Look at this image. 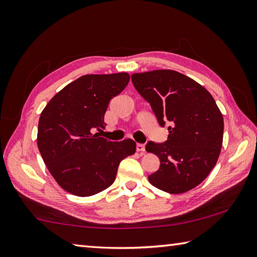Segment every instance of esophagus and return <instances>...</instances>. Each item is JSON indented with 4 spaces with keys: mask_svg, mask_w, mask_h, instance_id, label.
Returning <instances> with one entry per match:
<instances>
[{
    "mask_svg": "<svg viewBox=\"0 0 257 257\" xmlns=\"http://www.w3.org/2000/svg\"><path fill=\"white\" fill-rule=\"evenodd\" d=\"M136 149H137V151L139 152H144L145 151V145L144 144H137V146H136Z\"/></svg>",
    "mask_w": 257,
    "mask_h": 257,
    "instance_id": "esophagus-1",
    "label": "esophagus"
}]
</instances>
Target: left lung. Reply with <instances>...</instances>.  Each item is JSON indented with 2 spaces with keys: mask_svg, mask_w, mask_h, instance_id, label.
<instances>
[{
  "mask_svg": "<svg viewBox=\"0 0 257 257\" xmlns=\"http://www.w3.org/2000/svg\"><path fill=\"white\" fill-rule=\"evenodd\" d=\"M132 80L161 127L169 123L165 143L146 146L160 159L149 182L168 193L187 192L209 176L219 159L224 130L220 109L203 86L174 70L134 74Z\"/></svg>",
  "mask_w": 257,
  "mask_h": 257,
  "instance_id": "1",
  "label": "left lung"
}]
</instances>
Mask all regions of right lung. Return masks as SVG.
I'll use <instances>...</instances> for the list:
<instances>
[{"instance_id":"right-lung-1","label":"right lung","mask_w":257,"mask_h":257,"mask_svg":"<svg viewBox=\"0 0 257 257\" xmlns=\"http://www.w3.org/2000/svg\"><path fill=\"white\" fill-rule=\"evenodd\" d=\"M127 73L85 75L65 86L42 111L37 146L56 182L67 192L90 196L116 179L119 163L136 151V143H112L94 134L105 129L111 98L128 85Z\"/></svg>"}]
</instances>
